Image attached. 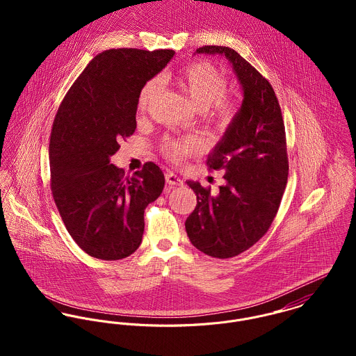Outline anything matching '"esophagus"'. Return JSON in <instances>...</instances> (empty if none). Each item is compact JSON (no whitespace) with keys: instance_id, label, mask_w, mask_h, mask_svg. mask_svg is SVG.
<instances>
[{"instance_id":"34e87169","label":"esophagus","mask_w":356,"mask_h":356,"mask_svg":"<svg viewBox=\"0 0 356 356\" xmlns=\"http://www.w3.org/2000/svg\"><path fill=\"white\" fill-rule=\"evenodd\" d=\"M165 182L172 188V186H181L184 182H182V179L177 175V174H174V172H167L165 174Z\"/></svg>"}]
</instances>
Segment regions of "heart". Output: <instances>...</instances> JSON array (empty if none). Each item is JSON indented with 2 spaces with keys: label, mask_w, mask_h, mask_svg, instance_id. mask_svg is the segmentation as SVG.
Returning <instances> with one entry per match:
<instances>
[{
  "label": "heart",
  "mask_w": 356,
  "mask_h": 356,
  "mask_svg": "<svg viewBox=\"0 0 356 356\" xmlns=\"http://www.w3.org/2000/svg\"><path fill=\"white\" fill-rule=\"evenodd\" d=\"M175 85L189 97L192 104L203 111L204 118L218 129H227L237 115V104L225 95L229 79L225 72L208 63H192L174 75ZM161 83L157 78L148 81L138 96V111L145 112L159 95ZM202 143L189 137L182 140H165L161 145L163 154L171 161H181L185 156L197 152Z\"/></svg>",
  "instance_id": "heart-1"
}]
</instances>
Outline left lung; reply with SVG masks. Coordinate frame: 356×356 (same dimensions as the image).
Wrapping results in <instances>:
<instances>
[{
    "instance_id": "obj_1",
    "label": "left lung",
    "mask_w": 356,
    "mask_h": 356,
    "mask_svg": "<svg viewBox=\"0 0 356 356\" xmlns=\"http://www.w3.org/2000/svg\"><path fill=\"white\" fill-rule=\"evenodd\" d=\"M196 53L225 56L244 93L236 119L207 159L209 170L225 171L226 184L212 195L200 182H186L197 196L185 222L191 243L203 254L227 259L256 244L277 215L289 171L285 126L273 86L244 57L215 45Z\"/></svg>"
}]
</instances>
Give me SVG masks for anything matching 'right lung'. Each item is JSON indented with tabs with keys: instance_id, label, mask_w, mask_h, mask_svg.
<instances>
[{
	"instance_id": "obj_1",
	"label": "right lung",
	"mask_w": 356,
	"mask_h": 356,
	"mask_svg": "<svg viewBox=\"0 0 356 356\" xmlns=\"http://www.w3.org/2000/svg\"><path fill=\"white\" fill-rule=\"evenodd\" d=\"M170 49L99 53L72 83L51 133V188L74 241L102 260L127 257L141 245L144 212L163 192L164 174L152 161L133 177L111 164L119 141L137 127L144 85L172 58Z\"/></svg>"
}]
</instances>
